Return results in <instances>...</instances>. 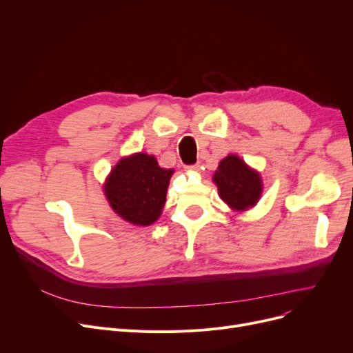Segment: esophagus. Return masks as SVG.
I'll return each instance as SVG.
<instances>
[{"mask_svg":"<svg viewBox=\"0 0 353 353\" xmlns=\"http://www.w3.org/2000/svg\"><path fill=\"white\" fill-rule=\"evenodd\" d=\"M200 170V165L199 164H193V165H188L186 167V172H199Z\"/></svg>","mask_w":353,"mask_h":353,"instance_id":"1","label":"esophagus"}]
</instances>
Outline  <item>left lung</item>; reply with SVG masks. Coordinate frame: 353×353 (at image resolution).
I'll return each instance as SVG.
<instances>
[{
  "label": "left lung",
  "instance_id": "8db88e82",
  "mask_svg": "<svg viewBox=\"0 0 353 353\" xmlns=\"http://www.w3.org/2000/svg\"><path fill=\"white\" fill-rule=\"evenodd\" d=\"M219 197L234 213H243L257 205L263 193L262 176L237 154H229L219 161L213 174Z\"/></svg>",
  "mask_w": 353,
  "mask_h": 353
}]
</instances>
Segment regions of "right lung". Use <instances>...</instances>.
Returning <instances> with one entry per match:
<instances>
[{"instance_id":"add662e5","label":"right lung","mask_w":353,"mask_h":353,"mask_svg":"<svg viewBox=\"0 0 353 353\" xmlns=\"http://www.w3.org/2000/svg\"><path fill=\"white\" fill-rule=\"evenodd\" d=\"M173 169H163L154 156L121 157L103 184L110 208L127 223L150 226L161 216Z\"/></svg>"}]
</instances>
